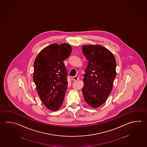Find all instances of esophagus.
<instances>
[{"instance_id": "34e87169", "label": "esophagus", "mask_w": 147, "mask_h": 147, "mask_svg": "<svg viewBox=\"0 0 147 147\" xmlns=\"http://www.w3.org/2000/svg\"><path fill=\"white\" fill-rule=\"evenodd\" d=\"M78 79H79V77L78 76H75V77H73V80H74V81H77Z\"/></svg>"}]
</instances>
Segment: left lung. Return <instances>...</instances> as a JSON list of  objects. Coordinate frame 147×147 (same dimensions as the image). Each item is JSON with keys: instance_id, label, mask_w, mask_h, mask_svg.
I'll use <instances>...</instances> for the list:
<instances>
[{"instance_id": "8db88e82", "label": "left lung", "mask_w": 147, "mask_h": 147, "mask_svg": "<svg viewBox=\"0 0 147 147\" xmlns=\"http://www.w3.org/2000/svg\"><path fill=\"white\" fill-rule=\"evenodd\" d=\"M82 52L88 61L83 76L82 93L88 105L97 108L106 102L112 91L116 61L113 54L102 45H83Z\"/></svg>"}]
</instances>
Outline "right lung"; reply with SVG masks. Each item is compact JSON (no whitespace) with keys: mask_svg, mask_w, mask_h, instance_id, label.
I'll return each mask as SVG.
<instances>
[{"mask_svg":"<svg viewBox=\"0 0 147 147\" xmlns=\"http://www.w3.org/2000/svg\"><path fill=\"white\" fill-rule=\"evenodd\" d=\"M67 43L52 44L43 49L35 59L33 80L42 102L51 111L63 104L68 86L64 61L71 52Z\"/></svg>","mask_w":147,"mask_h":147,"instance_id":"right-lung-1","label":"right lung"}]
</instances>
